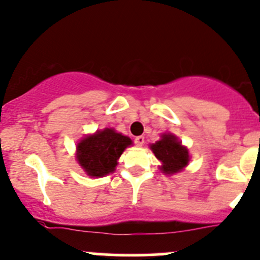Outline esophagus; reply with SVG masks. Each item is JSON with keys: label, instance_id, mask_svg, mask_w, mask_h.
<instances>
[{"label": "esophagus", "instance_id": "1", "mask_svg": "<svg viewBox=\"0 0 260 260\" xmlns=\"http://www.w3.org/2000/svg\"><path fill=\"white\" fill-rule=\"evenodd\" d=\"M135 143L137 144L138 147L143 146V144H144V137H143V136H138V137H136L135 138Z\"/></svg>", "mask_w": 260, "mask_h": 260}]
</instances>
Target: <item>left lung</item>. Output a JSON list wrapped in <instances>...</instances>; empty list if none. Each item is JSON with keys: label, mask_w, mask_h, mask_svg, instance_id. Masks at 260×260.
<instances>
[{"label": "left lung", "mask_w": 260, "mask_h": 260, "mask_svg": "<svg viewBox=\"0 0 260 260\" xmlns=\"http://www.w3.org/2000/svg\"><path fill=\"white\" fill-rule=\"evenodd\" d=\"M152 152L160 160V171L165 174L178 173L189 163V153L187 147L172 133H163L159 141L151 144Z\"/></svg>", "instance_id": "8db88e82"}]
</instances>
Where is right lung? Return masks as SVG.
Masks as SVG:
<instances>
[{"mask_svg":"<svg viewBox=\"0 0 260 260\" xmlns=\"http://www.w3.org/2000/svg\"><path fill=\"white\" fill-rule=\"evenodd\" d=\"M131 144L129 137L113 128H105L82 139L77 144L76 158L89 177H105L113 173L118 165L117 160Z\"/></svg>","mask_w":260,"mask_h":260,"instance_id":"right-lung-1","label":"right lung"}]
</instances>
